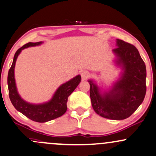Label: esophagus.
<instances>
[{
  "label": "esophagus",
  "mask_w": 156,
  "mask_h": 156,
  "mask_svg": "<svg viewBox=\"0 0 156 156\" xmlns=\"http://www.w3.org/2000/svg\"><path fill=\"white\" fill-rule=\"evenodd\" d=\"M90 73L87 71H83V72H81V76L82 80H87L90 77Z\"/></svg>",
  "instance_id": "esophagus-1"
}]
</instances>
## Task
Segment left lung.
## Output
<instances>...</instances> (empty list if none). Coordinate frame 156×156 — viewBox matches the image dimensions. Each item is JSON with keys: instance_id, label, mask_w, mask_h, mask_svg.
Segmentation results:
<instances>
[{"instance_id": "obj_1", "label": "left lung", "mask_w": 156, "mask_h": 156, "mask_svg": "<svg viewBox=\"0 0 156 156\" xmlns=\"http://www.w3.org/2000/svg\"><path fill=\"white\" fill-rule=\"evenodd\" d=\"M116 43L113 51L124 69L122 79L103 95L90 80V95L96 113L106 119L122 120L131 116L145 98L146 67L135 46L122 40H117Z\"/></svg>"}]
</instances>
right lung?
<instances>
[{
  "label": "right lung",
  "mask_w": 156,
  "mask_h": 156,
  "mask_svg": "<svg viewBox=\"0 0 156 156\" xmlns=\"http://www.w3.org/2000/svg\"><path fill=\"white\" fill-rule=\"evenodd\" d=\"M41 43L42 42L28 43L17 50L13 57L12 65L9 71L7 82L9 98L15 108L34 122L43 123L60 117L66 113L69 96L81 82V76L80 75H77L70 81L63 84L56 90L53 98L44 104H30L21 98L17 93L14 79V67L16 58L22 50L30 46L38 45Z\"/></svg>",
  "instance_id": "1"
}]
</instances>
